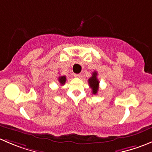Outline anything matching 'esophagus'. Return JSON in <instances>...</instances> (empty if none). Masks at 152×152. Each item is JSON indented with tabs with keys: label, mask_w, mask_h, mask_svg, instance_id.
<instances>
[{
	"label": "esophagus",
	"mask_w": 152,
	"mask_h": 152,
	"mask_svg": "<svg viewBox=\"0 0 152 152\" xmlns=\"http://www.w3.org/2000/svg\"><path fill=\"white\" fill-rule=\"evenodd\" d=\"M74 76L76 78H80L81 77V74H80V73H79V74H74Z\"/></svg>",
	"instance_id": "esophagus-1"
}]
</instances>
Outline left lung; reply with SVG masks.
I'll return each mask as SVG.
<instances>
[{
	"label": "left lung",
	"instance_id": "8db88e82",
	"mask_svg": "<svg viewBox=\"0 0 152 152\" xmlns=\"http://www.w3.org/2000/svg\"><path fill=\"white\" fill-rule=\"evenodd\" d=\"M88 84L92 89V94H96L99 90V82L97 79V72L94 71L93 73L92 76L88 79Z\"/></svg>",
	"mask_w": 152,
	"mask_h": 152
}]
</instances>
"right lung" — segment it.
I'll use <instances>...</instances> for the list:
<instances>
[{"instance_id":"1","label":"right lung","mask_w":152,"mask_h":152,"mask_svg":"<svg viewBox=\"0 0 152 152\" xmlns=\"http://www.w3.org/2000/svg\"><path fill=\"white\" fill-rule=\"evenodd\" d=\"M58 82H59V83L61 84V85H64V83L66 82V76H59V77H58Z\"/></svg>"}]
</instances>
